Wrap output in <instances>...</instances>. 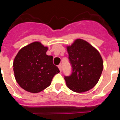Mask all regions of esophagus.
Listing matches in <instances>:
<instances>
[{"instance_id":"34e87169","label":"esophagus","mask_w":120,"mask_h":120,"mask_svg":"<svg viewBox=\"0 0 120 120\" xmlns=\"http://www.w3.org/2000/svg\"><path fill=\"white\" fill-rule=\"evenodd\" d=\"M58 68H59V70H60V71L61 72V71H62V65H61V64H60V65L58 66Z\"/></svg>"}]
</instances>
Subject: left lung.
Wrapping results in <instances>:
<instances>
[{"label":"left lung","instance_id":"8db88e82","mask_svg":"<svg viewBox=\"0 0 120 120\" xmlns=\"http://www.w3.org/2000/svg\"><path fill=\"white\" fill-rule=\"evenodd\" d=\"M72 68L70 76H64L66 84L72 91H88L98 83L102 73L103 62L97 49L82 39H77L67 47Z\"/></svg>","mask_w":120,"mask_h":120}]
</instances>
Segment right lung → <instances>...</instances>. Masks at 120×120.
<instances>
[{
  "label": "right lung",
  "mask_w": 120,
  "mask_h": 120,
  "mask_svg": "<svg viewBox=\"0 0 120 120\" xmlns=\"http://www.w3.org/2000/svg\"><path fill=\"white\" fill-rule=\"evenodd\" d=\"M48 48L35 41L20 49L13 63L15 78L23 89L38 93L50 86L60 72L53 64V56L46 54Z\"/></svg>",
  "instance_id": "right-lung-1"
}]
</instances>
